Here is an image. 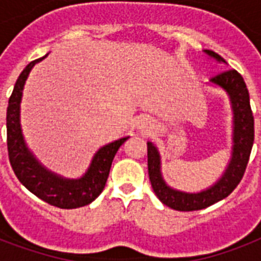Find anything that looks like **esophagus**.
<instances>
[{
  "label": "esophagus",
  "instance_id": "obj_1",
  "mask_svg": "<svg viewBox=\"0 0 261 261\" xmlns=\"http://www.w3.org/2000/svg\"><path fill=\"white\" fill-rule=\"evenodd\" d=\"M138 127H139V128H142V130L150 128V127H151L150 120H147V119H141V120L138 122Z\"/></svg>",
  "mask_w": 261,
  "mask_h": 261
}]
</instances>
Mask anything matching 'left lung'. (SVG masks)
Segmentation results:
<instances>
[{
  "mask_svg": "<svg viewBox=\"0 0 261 261\" xmlns=\"http://www.w3.org/2000/svg\"><path fill=\"white\" fill-rule=\"evenodd\" d=\"M203 53L218 63L227 65L226 61L214 51L203 50ZM208 85L221 88L227 94L233 114L230 160L222 176L214 184L198 192H186L171 187L164 180L159 149L155 147L154 143L147 141V169L151 187L157 198L173 210H202L225 199L239 186L249 161L255 139V122L249 102V93L244 79L240 73L230 69L213 77Z\"/></svg>",
  "mask_w": 261,
  "mask_h": 261,
  "instance_id": "8db88e82",
  "label": "left lung"
}]
</instances>
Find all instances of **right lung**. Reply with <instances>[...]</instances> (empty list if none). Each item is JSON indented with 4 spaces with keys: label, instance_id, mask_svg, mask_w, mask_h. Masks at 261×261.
I'll return each mask as SVG.
<instances>
[{
    "label": "right lung",
    "instance_id": "right-lung-1",
    "mask_svg": "<svg viewBox=\"0 0 261 261\" xmlns=\"http://www.w3.org/2000/svg\"><path fill=\"white\" fill-rule=\"evenodd\" d=\"M47 55L48 54L27 65L14 84L6 110L9 161L20 182L39 199L59 208H77L92 203L101 194L115 154L130 137H123L100 147L92 157L87 172L79 178L65 177L44 167L27 146L20 123V104L24 85L31 70Z\"/></svg>",
    "mask_w": 261,
    "mask_h": 261
}]
</instances>
